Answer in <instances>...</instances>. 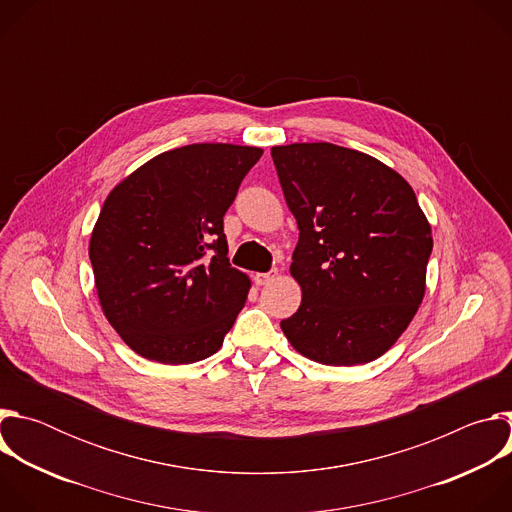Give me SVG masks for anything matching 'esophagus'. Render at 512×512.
<instances>
[{
	"instance_id": "1",
	"label": "esophagus",
	"mask_w": 512,
	"mask_h": 512,
	"mask_svg": "<svg viewBox=\"0 0 512 512\" xmlns=\"http://www.w3.org/2000/svg\"><path fill=\"white\" fill-rule=\"evenodd\" d=\"M275 277H277V269H271V271H267V273H257V275H255V283H257V285H267V283H271Z\"/></svg>"
}]
</instances>
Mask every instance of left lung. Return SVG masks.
Listing matches in <instances>:
<instances>
[{
	"mask_svg": "<svg viewBox=\"0 0 512 512\" xmlns=\"http://www.w3.org/2000/svg\"><path fill=\"white\" fill-rule=\"evenodd\" d=\"M300 239L291 275L298 312L281 330L300 354L334 367L385 354L413 320L431 255V227L403 176L334 143L271 148Z\"/></svg>",
	"mask_w": 512,
	"mask_h": 512,
	"instance_id": "obj_1",
	"label": "left lung"
}]
</instances>
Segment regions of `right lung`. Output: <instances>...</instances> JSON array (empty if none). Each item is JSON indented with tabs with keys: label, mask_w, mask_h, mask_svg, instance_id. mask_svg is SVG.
<instances>
[{
	"label": "right lung",
	"mask_w": 512,
	"mask_h": 512,
	"mask_svg": "<svg viewBox=\"0 0 512 512\" xmlns=\"http://www.w3.org/2000/svg\"><path fill=\"white\" fill-rule=\"evenodd\" d=\"M261 154L192 143L109 192L89 257L105 318L139 356L188 364L223 346L251 287L229 263L223 216Z\"/></svg>",
	"instance_id": "obj_1"
}]
</instances>
